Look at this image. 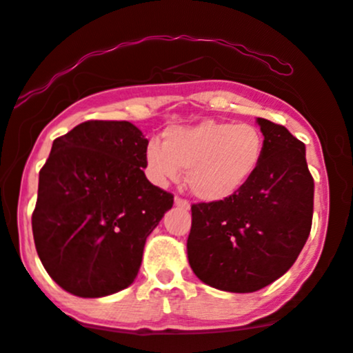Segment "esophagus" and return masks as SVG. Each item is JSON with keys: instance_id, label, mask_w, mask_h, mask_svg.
I'll use <instances>...</instances> for the list:
<instances>
[{"instance_id": "esophagus-1", "label": "esophagus", "mask_w": 353, "mask_h": 353, "mask_svg": "<svg viewBox=\"0 0 353 353\" xmlns=\"http://www.w3.org/2000/svg\"><path fill=\"white\" fill-rule=\"evenodd\" d=\"M174 203H176L177 207H182V209H185V210L190 209V203L181 197H174Z\"/></svg>"}]
</instances>
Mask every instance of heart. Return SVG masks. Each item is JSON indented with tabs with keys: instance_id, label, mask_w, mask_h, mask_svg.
<instances>
[{
	"instance_id": "b5f03b06",
	"label": "heart",
	"mask_w": 353,
	"mask_h": 353,
	"mask_svg": "<svg viewBox=\"0 0 353 353\" xmlns=\"http://www.w3.org/2000/svg\"><path fill=\"white\" fill-rule=\"evenodd\" d=\"M263 152L265 138L256 125L203 120L165 130L163 144H148L144 161L154 184L179 179L181 169H185V184L195 197L222 202L252 181Z\"/></svg>"
}]
</instances>
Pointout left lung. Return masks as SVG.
Returning a JSON list of instances; mask_svg holds the SVG:
<instances>
[{"mask_svg":"<svg viewBox=\"0 0 353 353\" xmlns=\"http://www.w3.org/2000/svg\"><path fill=\"white\" fill-rule=\"evenodd\" d=\"M256 123L265 152L252 181L227 201L192 205L189 265L220 291L254 292L281 278L311 232L314 179L304 143L281 125Z\"/></svg>","mask_w":353,"mask_h":353,"instance_id":"8db88e82","label":"left lung"}]
</instances>
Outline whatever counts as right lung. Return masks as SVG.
<instances>
[{"mask_svg":"<svg viewBox=\"0 0 353 353\" xmlns=\"http://www.w3.org/2000/svg\"><path fill=\"white\" fill-rule=\"evenodd\" d=\"M148 139L130 121H85L54 139L39 172L32 235L62 290L103 298L138 276L172 194L144 176Z\"/></svg>","mask_w":353,"mask_h":353,"instance_id":"add662e5","label":"right lung"}]
</instances>
